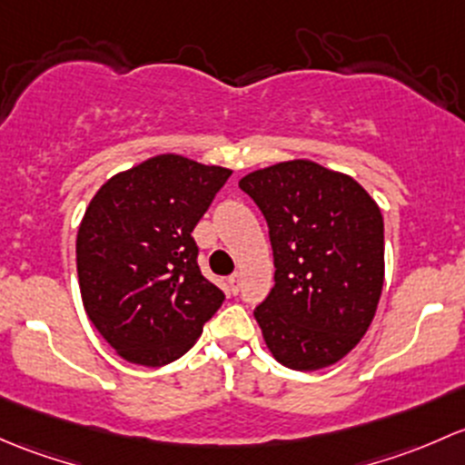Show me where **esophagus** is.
Wrapping results in <instances>:
<instances>
[{"instance_id": "34e87169", "label": "esophagus", "mask_w": 465, "mask_h": 465, "mask_svg": "<svg viewBox=\"0 0 465 465\" xmlns=\"http://www.w3.org/2000/svg\"><path fill=\"white\" fill-rule=\"evenodd\" d=\"M228 289H231V293H239V289H242V277L239 275L228 277Z\"/></svg>"}]
</instances>
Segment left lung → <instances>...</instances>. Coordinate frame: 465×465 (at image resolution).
Segmentation results:
<instances>
[{"instance_id":"1","label":"left lung","mask_w":465,"mask_h":465,"mask_svg":"<svg viewBox=\"0 0 465 465\" xmlns=\"http://www.w3.org/2000/svg\"><path fill=\"white\" fill-rule=\"evenodd\" d=\"M264 214L275 286L255 309L272 358L315 371L370 329L385 280L382 214L349 174L295 159L239 181Z\"/></svg>"}]
</instances>
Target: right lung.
I'll return each instance as SVG.
<instances>
[{"label":"right lung","mask_w":465,"mask_h":465,"mask_svg":"<svg viewBox=\"0 0 465 465\" xmlns=\"http://www.w3.org/2000/svg\"><path fill=\"white\" fill-rule=\"evenodd\" d=\"M232 170L159 154L94 194L75 239L80 295L98 333L134 365L183 356L223 293L201 275L194 226Z\"/></svg>","instance_id":"add662e5"}]
</instances>
